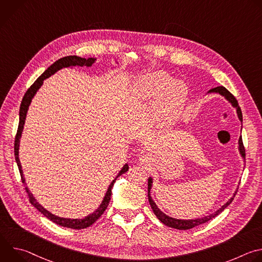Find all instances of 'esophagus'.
<instances>
[{
	"label": "esophagus",
	"mask_w": 262,
	"mask_h": 262,
	"mask_svg": "<svg viewBox=\"0 0 262 262\" xmlns=\"http://www.w3.org/2000/svg\"><path fill=\"white\" fill-rule=\"evenodd\" d=\"M150 162H151V157H150V155H148V154H142V155L139 156V163H140L141 165L147 166Z\"/></svg>",
	"instance_id": "esophagus-1"
}]
</instances>
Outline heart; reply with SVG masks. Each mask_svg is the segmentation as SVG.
<instances>
[{
  "label": "heart",
  "mask_w": 262,
  "mask_h": 262,
  "mask_svg": "<svg viewBox=\"0 0 262 262\" xmlns=\"http://www.w3.org/2000/svg\"><path fill=\"white\" fill-rule=\"evenodd\" d=\"M134 95L139 99L157 98V116L163 122L174 121L189 95L186 84L172 80L165 71H155L141 77L134 86Z\"/></svg>",
  "instance_id": "b5f03b06"
}]
</instances>
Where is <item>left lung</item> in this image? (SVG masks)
Listing matches in <instances>:
<instances>
[{"label":"left lung","mask_w":262,"mask_h":262,"mask_svg":"<svg viewBox=\"0 0 262 262\" xmlns=\"http://www.w3.org/2000/svg\"><path fill=\"white\" fill-rule=\"evenodd\" d=\"M207 93H217L222 96L225 97L226 100H228L231 105L233 107L236 108V114H237V117L239 119V121L243 123V114H242V110L237 103V100L236 98L225 88L223 86H220V87H216V88H213L211 90H209ZM238 151L242 156V158L245 160V157H246V152H245V147H244V144H243V140H242V137H239L238 139ZM152 177H149L148 178V200H149V203H150V206L155 212V214L158 216V219L163 223L165 224L166 226L168 227H171V228H175V229H178V230H188V229H191V228H194L196 226H199L201 225V224L203 223H206L208 222L209 220H211L212 217L216 216L217 214H220L224 209H225L234 199L235 197V194L236 192L233 194V196L224 204L221 208H219L216 211L210 213L209 215H206V216H203V217H198V219H194V220H181V219H174V217H171L169 215H167L166 213H164L159 207L158 205L156 204V202L154 201L151 195H150V190L152 188Z\"/></svg>","instance_id":"left-lung-1"}]
</instances>
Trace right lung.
Masks as SVG:
<instances>
[{"label":"right lung","mask_w":262,"mask_h":262,"mask_svg":"<svg viewBox=\"0 0 262 262\" xmlns=\"http://www.w3.org/2000/svg\"><path fill=\"white\" fill-rule=\"evenodd\" d=\"M96 61L95 58H88V59H85V58H81V57H78V56H67V57H64V58H61L59 59L58 61H56L54 64H52L42 74L41 76L37 79L34 84L27 90L26 94L24 95V98L21 100V103H20V108H19V123H18V128H17V133H16V137H15V141H14V156H15V161H16V164L18 166V170H19V173H20V176H21V181L23 183L25 184L26 186V192L28 193V196H29V200L31 202V204L38 209L45 216H47L48 219H50L52 222L56 223L57 225H60L62 227H67V228H71V229H84V228H87L89 226H91L92 224L98 220V217H100V215L104 212V210L106 209L107 205H108V202L111 200V195H112V188H113L114 185V182L116 181L117 177H119L120 175H122L123 173H125L127 170H128V165L125 164L122 169L119 171L118 175L115 177V179L111 182V184L108 185L107 188V191L103 197V200L101 202V204L98 206V208L93 211L92 213L88 214L87 216H85L84 219H67V217H61V216H58V215H55L53 214L52 212H50L49 210H47L41 204L38 203V201H37L35 199V197L33 196V194L30 192L29 188L27 186V183H26V180H25V177H24V172H23V169H21V165H20V162H19V157H18V150H19V142H20V137H21V134H23V130H24V125H25V121H26V117H27V113H28V110H29V105L33 99V97L35 96L36 92L38 91V89L42 86L43 84V81L48 78H50L51 76H53V74L55 72H57L58 70L62 69V68H65V67H73V66H87V67H90L92 66V64Z\"/></svg>","instance_id":"obj_1"}]
</instances>
